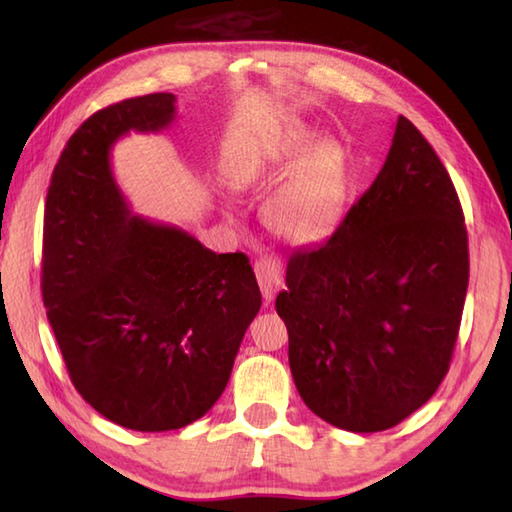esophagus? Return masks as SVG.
Wrapping results in <instances>:
<instances>
[{"mask_svg": "<svg viewBox=\"0 0 512 512\" xmlns=\"http://www.w3.org/2000/svg\"><path fill=\"white\" fill-rule=\"evenodd\" d=\"M255 275L259 281V290H262V297L266 303L275 299L277 290L284 284V277H281V266L275 262V259H259L255 264Z\"/></svg>", "mask_w": 512, "mask_h": 512, "instance_id": "34e87169", "label": "esophagus"}]
</instances>
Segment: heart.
Returning a JSON list of instances; mask_svg holds the SVG:
<instances>
[{
  "label": "heart",
  "instance_id": "obj_1",
  "mask_svg": "<svg viewBox=\"0 0 512 512\" xmlns=\"http://www.w3.org/2000/svg\"><path fill=\"white\" fill-rule=\"evenodd\" d=\"M306 127H288L268 140L253 171L275 180L288 170L264 204V220L290 244H319L334 233L350 195V165L341 143L314 140Z\"/></svg>",
  "mask_w": 512,
  "mask_h": 512
}]
</instances>
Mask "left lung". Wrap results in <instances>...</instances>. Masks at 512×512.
Here are the masks:
<instances>
[{
    "instance_id": "1",
    "label": "left lung",
    "mask_w": 512,
    "mask_h": 512,
    "mask_svg": "<svg viewBox=\"0 0 512 512\" xmlns=\"http://www.w3.org/2000/svg\"><path fill=\"white\" fill-rule=\"evenodd\" d=\"M275 301L303 402L354 433L396 427L449 372L469 237L438 154L398 116L378 171L334 235L290 257Z\"/></svg>"
}]
</instances>
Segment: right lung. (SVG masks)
Returning a JSON list of instances; mask_svg holds the SVG:
<instances>
[{
  "label": "right lung",
  "mask_w": 512,
  "mask_h": 512,
  "mask_svg": "<svg viewBox=\"0 0 512 512\" xmlns=\"http://www.w3.org/2000/svg\"><path fill=\"white\" fill-rule=\"evenodd\" d=\"M176 96L103 107L61 151L43 215L41 295L72 385L134 431L202 418L231 378L262 306L244 253L204 248L182 228L132 215L110 151L129 132H160Z\"/></svg>",
  "instance_id": "right-lung-1"
}]
</instances>
